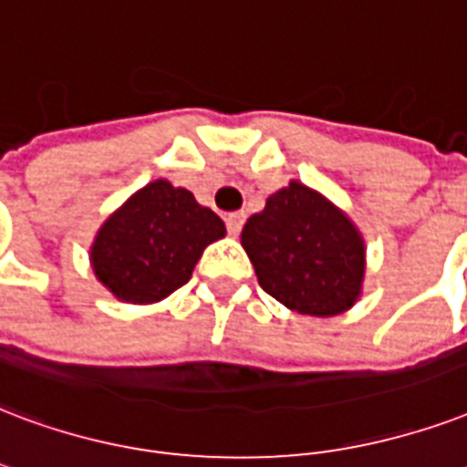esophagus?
Wrapping results in <instances>:
<instances>
[{
  "label": "esophagus",
  "mask_w": 467,
  "mask_h": 467,
  "mask_svg": "<svg viewBox=\"0 0 467 467\" xmlns=\"http://www.w3.org/2000/svg\"><path fill=\"white\" fill-rule=\"evenodd\" d=\"M244 218H247L244 213H230V215H227V218H225L227 233H230V234H240L242 225H244Z\"/></svg>",
  "instance_id": "34e87169"
}]
</instances>
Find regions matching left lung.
<instances>
[{"label":"left lung","mask_w":467,"mask_h":467,"mask_svg":"<svg viewBox=\"0 0 467 467\" xmlns=\"http://www.w3.org/2000/svg\"><path fill=\"white\" fill-rule=\"evenodd\" d=\"M240 240L259 286L291 311L330 318L360 301L368 266L362 233L336 202L301 181L269 195Z\"/></svg>","instance_id":"1"}]
</instances>
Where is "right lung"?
Instances as JSON below:
<instances>
[{
	"mask_svg": "<svg viewBox=\"0 0 467 467\" xmlns=\"http://www.w3.org/2000/svg\"><path fill=\"white\" fill-rule=\"evenodd\" d=\"M225 233V223L191 191L156 178L102 223L90 266L117 301L159 304L191 279L205 247Z\"/></svg>",
	"mask_w": 467,
	"mask_h": 467,
	"instance_id": "obj_1",
	"label": "right lung"
}]
</instances>
